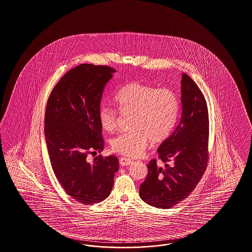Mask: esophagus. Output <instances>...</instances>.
<instances>
[{
    "label": "esophagus",
    "instance_id": "esophagus-1",
    "mask_svg": "<svg viewBox=\"0 0 252 252\" xmlns=\"http://www.w3.org/2000/svg\"><path fill=\"white\" fill-rule=\"evenodd\" d=\"M119 162H120V165L121 166H127V165H130L132 163V160L130 158H119Z\"/></svg>",
    "mask_w": 252,
    "mask_h": 252
}]
</instances>
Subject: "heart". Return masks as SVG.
<instances>
[{"instance_id":"heart-1","label":"heart","mask_w":252,"mask_h":252,"mask_svg":"<svg viewBox=\"0 0 252 252\" xmlns=\"http://www.w3.org/2000/svg\"><path fill=\"white\" fill-rule=\"evenodd\" d=\"M114 102L122 115H131V130L123 132L111 140V149L118 154L139 157L150 140L156 143L165 141L176 125L179 100L171 89L130 82L118 91ZM119 112L109 105L101 106L98 119L103 130L116 129Z\"/></svg>"}]
</instances>
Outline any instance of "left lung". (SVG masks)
<instances>
[{
  "label": "left lung",
  "mask_w": 252,
  "mask_h": 252,
  "mask_svg": "<svg viewBox=\"0 0 252 252\" xmlns=\"http://www.w3.org/2000/svg\"><path fill=\"white\" fill-rule=\"evenodd\" d=\"M181 107L171 136L158 149V158L148 163L140 196L152 206L166 209L188 198L201 180L208 163L209 118L204 95L183 73Z\"/></svg>",
  "instance_id": "8db88e82"
}]
</instances>
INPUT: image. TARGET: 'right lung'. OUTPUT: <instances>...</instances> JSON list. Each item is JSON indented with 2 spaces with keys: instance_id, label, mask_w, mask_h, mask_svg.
<instances>
[{
  "instance_id": "obj_1",
  "label": "right lung",
  "mask_w": 252,
  "mask_h": 252,
  "mask_svg": "<svg viewBox=\"0 0 252 252\" xmlns=\"http://www.w3.org/2000/svg\"><path fill=\"white\" fill-rule=\"evenodd\" d=\"M114 72L108 65L81 63L61 78L46 107L44 130L52 170L66 194L83 204L109 197L119 170L115 156L87 159L104 149L98 111Z\"/></svg>"
}]
</instances>
